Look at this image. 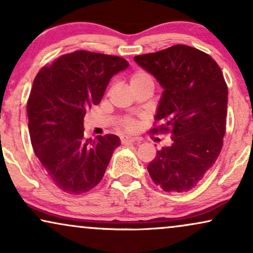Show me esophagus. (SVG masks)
Listing matches in <instances>:
<instances>
[{
  "mask_svg": "<svg viewBox=\"0 0 253 253\" xmlns=\"http://www.w3.org/2000/svg\"><path fill=\"white\" fill-rule=\"evenodd\" d=\"M121 139V142L123 143H126V142H137L139 140L136 139V137H133V136H128V135H123L120 137Z\"/></svg>",
  "mask_w": 253,
  "mask_h": 253,
  "instance_id": "34e87169",
  "label": "esophagus"
}]
</instances>
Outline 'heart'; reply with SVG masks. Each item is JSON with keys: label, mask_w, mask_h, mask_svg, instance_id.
<instances>
[{"label": "heart", "mask_w": 253, "mask_h": 253, "mask_svg": "<svg viewBox=\"0 0 253 253\" xmlns=\"http://www.w3.org/2000/svg\"><path fill=\"white\" fill-rule=\"evenodd\" d=\"M146 81H153L152 77H150L148 73L145 72V71H137V72H134L132 77H130V85L132 84H136V83H141V82H146ZM124 128L128 129V130H132L134 129V123L133 121H126V123L124 124Z\"/></svg>", "instance_id": "1"}]
</instances>
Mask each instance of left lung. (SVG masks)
I'll return each instance as SVG.
<instances>
[{
  "label": "left lung",
  "instance_id": "left-lung-1",
  "mask_svg": "<svg viewBox=\"0 0 253 253\" xmlns=\"http://www.w3.org/2000/svg\"><path fill=\"white\" fill-rule=\"evenodd\" d=\"M164 87L152 133H169L171 145L149 162L153 182L167 193L196 185L218 158L225 134L228 86L222 70L195 47L170 46L134 57Z\"/></svg>",
  "mask_w": 253,
  "mask_h": 253
}]
</instances>
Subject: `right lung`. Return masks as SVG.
I'll list each match as a JSON object with an SVG mask.
<instances>
[{
  "mask_svg": "<svg viewBox=\"0 0 253 253\" xmlns=\"http://www.w3.org/2000/svg\"><path fill=\"white\" fill-rule=\"evenodd\" d=\"M128 68L118 56L77 50L44 66L35 77L27 112L34 152L59 189L83 194L103 178L114 149V134L84 137V117L98 105L108 82Z\"/></svg>",
  "mask_w": 253,
  "mask_h": 253,
  "instance_id": "1",
  "label": "right lung"
}]
</instances>
